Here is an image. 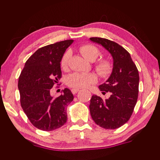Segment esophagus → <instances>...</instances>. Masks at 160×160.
Listing matches in <instances>:
<instances>
[{
  "label": "esophagus",
  "instance_id": "esophagus-1",
  "mask_svg": "<svg viewBox=\"0 0 160 160\" xmlns=\"http://www.w3.org/2000/svg\"><path fill=\"white\" fill-rule=\"evenodd\" d=\"M79 91H80L79 88H73V89H72V93L73 94H76V93H78Z\"/></svg>",
  "mask_w": 160,
  "mask_h": 160
}]
</instances>
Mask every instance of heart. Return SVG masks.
I'll use <instances>...</instances> for the list:
<instances>
[{"instance_id":"b5f03b06","label":"heart","mask_w":160,"mask_h":160,"mask_svg":"<svg viewBox=\"0 0 160 160\" xmlns=\"http://www.w3.org/2000/svg\"><path fill=\"white\" fill-rule=\"evenodd\" d=\"M82 56L89 61H94L99 57V50L97 47L92 45H84L79 48ZM70 58V52H67L62 58L61 64L62 68H68L69 59ZM112 64L107 60H101L96 66V69L102 77H107L112 72ZM97 81V77L93 73L90 72H74L70 74L67 78V84L72 88H85L89 84L94 83Z\"/></svg>"}]
</instances>
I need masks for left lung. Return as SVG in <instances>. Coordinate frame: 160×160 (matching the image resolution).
Here are the masks:
<instances>
[{"instance_id": "1", "label": "left lung", "mask_w": 160, "mask_h": 160, "mask_svg": "<svg viewBox=\"0 0 160 160\" xmlns=\"http://www.w3.org/2000/svg\"><path fill=\"white\" fill-rule=\"evenodd\" d=\"M90 40L100 45L112 56V71L104 84L99 86L102 94L111 96L103 99L93 95L90 103L92 119L104 129H114L125 124L132 115L138 94L139 75L130 54L117 42L101 37Z\"/></svg>"}]
</instances>
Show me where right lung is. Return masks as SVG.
<instances>
[{"label": "right lung", "mask_w": 160, "mask_h": 160, "mask_svg": "<svg viewBox=\"0 0 160 160\" xmlns=\"http://www.w3.org/2000/svg\"><path fill=\"white\" fill-rule=\"evenodd\" d=\"M73 42L68 39L39 48L26 61L18 78L22 109L41 130H54L67 122V106L74 98L72 92L65 88L59 97H54L50 91L61 79L62 58Z\"/></svg>", "instance_id": "1"}]
</instances>
